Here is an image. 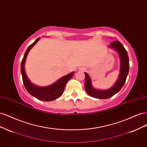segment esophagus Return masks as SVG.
I'll return each mask as SVG.
<instances>
[{
    "label": "esophagus",
    "instance_id": "esophagus-1",
    "mask_svg": "<svg viewBox=\"0 0 147 147\" xmlns=\"http://www.w3.org/2000/svg\"><path fill=\"white\" fill-rule=\"evenodd\" d=\"M79 70L81 71V72H84V71L85 70V69H84V67H80Z\"/></svg>",
    "mask_w": 147,
    "mask_h": 147
}]
</instances>
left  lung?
Here are the masks:
<instances>
[{"instance_id": "obj_1", "label": "left lung", "mask_w": 147, "mask_h": 147, "mask_svg": "<svg viewBox=\"0 0 147 147\" xmlns=\"http://www.w3.org/2000/svg\"><path fill=\"white\" fill-rule=\"evenodd\" d=\"M109 48L113 49L118 53L120 62L119 75L117 81L114 85L108 90H102L95 89L92 86V81L89 75L84 72L85 75V83H84V88L88 94L91 97L100 99H106L112 97L123 86L126 82L127 76L129 70V61L127 53L122 44L119 41H115L109 46Z\"/></svg>"}]
</instances>
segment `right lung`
<instances>
[{
  "label": "right lung",
  "mask_w": 147,
  "mask_h": 147,
  "mask_svg": "<svg viewBox=\"0 0 147 147\" xmlns=\"http://www.w3.org/2000/svg\"><path fill=\"white\" fill-rule=\"evenodd\" d=\"M40 38H38L33 43L31 44L26 50L23 59L21 62V71L24 86L29 94L35 97L37 99L49 102L57 99L63 94L67 82L74 76V72L65 75V76L59 79L58 80H57L55 83L47 86L40 87L35 85L34 84L31 82L26 73L24 68L25 62L29 51L37 43Z\"/></svg>",
  "instance_id": "add662e5"
}]
</instances>
